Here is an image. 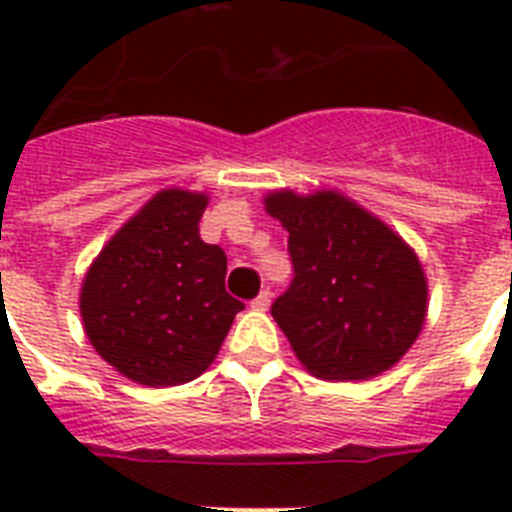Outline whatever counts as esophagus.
<instances>
[{
    "label": "esophagus",
    "instance_id": "esophagus-1",
    "mask_svg": "<svg viewBox=\"0 0 512 512\" xmlns=\"http://www.w3.org/2000/svg\"><path fill=\"white\" fill-rule=\"evenodd\" d=\"M268 305H271V289H263V292L252 300V308H255V311H268Z\"/></svg>",
    "mask_w": 512,
    "mask_h": 512
}]
</instances>
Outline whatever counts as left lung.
<instances>
[{"mask_svg": "<svg viewBox=\"0 0 512 512\" xmlns=\"http://www.w3.org/2000/svg\"><path fill=\"white\" fill-rule=\"evenodd\" d=\"M289 231L295 279L271 313L300 364L321 380H369L398 364L428 316L420 257L340 191L265 193Z\"/></svg>", "mask_w": 512, "mask_h": 512, "instance_id": "1", "label": "left lung"}]
</instances>
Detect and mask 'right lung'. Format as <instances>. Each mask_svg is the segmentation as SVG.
<instances>
[{
	"label": "right lung",
	"instance_id": "add662e5",
	"mask_svg": "<svg viewBox=\"0 0 512 512\" xmlns=\"http://www.w3.org/2000/svg\"><path fill=\"white\" fill-rule=\"evenodd\" d=\"M207 193L164 188L92 260L79 313L92 348L132 382L167 388L207 372L244 305L225 292V252L204 244Z\"/></svg>",
	"mask_w": 512,
	"mask_h": 512
}]
</instances>
